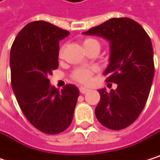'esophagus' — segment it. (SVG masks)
I'll list each match as a JSON object with an SVG mask.
<instances>
[{
	"label": "esophagus",
	"instance_id": "esophagus-1",
	"mask_svg": "<svg viewBox=\"0 0 160 160\" xmlns=\"http://www.w3.org/2000/svg\"><path fill=\"white\" fill-rule=\"evenodd\" d=\"M89 91V89H87V88H85V87H79V92H81L82 94H86L87 92Z\"/></svg>",
	"mask_w": 160,
	"mask_h": 160
}]
</instances>
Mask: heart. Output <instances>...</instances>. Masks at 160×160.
Returning a JSON list of instances; mask_svg holds the SVG:
<instances>
[{
  "label": "heart",
  "instance_id": "heart-1",
  "mask_svg": "<svg viewBox=\"0 0 160 160\" xmlns=\"http://www.w3.org/2000/svg\"><path fill=\"white\" fill-rule=\"evenodd\" d=\"M82 45L84 48L92 46V45H99L98 42L96 39L93 38H87L82 42ZM60 57H62V48H61L60 53H59ZM73 78L75 81L81 82V83H88L91 81V77H92V70L91 69H87V68H78L73 72Z\"/></svg>",
  "mask_w": 160,
  "mask_h": 160
}]
</instances>
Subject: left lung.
I'll return each mask as SVG.
<instances>
[{
  "label": "left lung",
  "instance_id": "obj_1",
  "mask_svg": "<svg viewBox=\"0 0 160 160\" xmlns=\"http://www.w3.org/2000/svg\"><path fill=\"white\" fill-rule=\"evenodd\" d=\"M110 42V62L103 72L106 82L117 84L110 93L98 90V120L106 128L120 130L130 126L142 112L154 78L152 42L144 29L128 18H114L83 32Z\"/></svg>",
  "mask_w": 160,
  "mask_h": 160
}]
</instances>
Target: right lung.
Here are the masks:
<instances>
[{"mask_svg": "<svg viewBox=\"0 0 160 160\" xmlns=\"http://www.w3.org/2000/svg\"><path fill=\"white\" fill-rule=\"evenodd\" d=\"M68 35L51 23L33 21L18 32L11 48V83L18 103L28 121L46 134L70 126L79 96L74 84L59 91L48 79L59 66V41Z\"/></svg>", "mask_w": 160, "mask_h": 160, "instance_id": "right-lung-1", "label": "right lung"}]
</instances>
